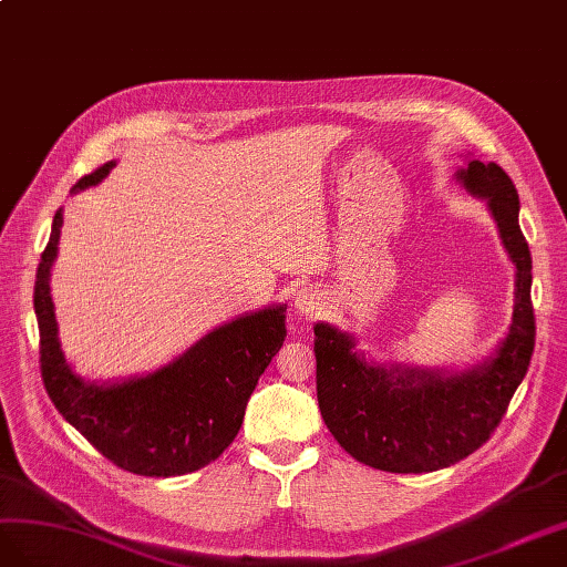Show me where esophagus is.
Listing matches in <instances>:
<instances>
[{
  "label": "esophagus",
  "instance_id": "34e87169",
  "mask_svg": "<svg viewBox=\"0 0 567 567\" xmlns=\"http://www.w3.org/2000/svg\"><path fill=\"white\" fill-rule=\"evenodd\" d=\"M295 309H297V313H301V316H311L313 311H318L316 295L309 292V289H303V292H299L297 299H295Z\"/></svg>",
  "mask_w": 567,
  "mask_h": 567
}]
</instances>
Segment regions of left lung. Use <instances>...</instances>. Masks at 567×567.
Here are the masks:
<instances>
[{
    "label": "left lung",
    "mask_w": 567,
    "mask_h": 567,
    "mask_svg": "<svg viewBox=\"0 0 567 567\" xmlns=\"http://www.w3.org/2000/svg\"><path fill=\"white\" fill-rule=\"evenodd\" d=\"M458 181L484 199L515 264L513 322L489 361L465 373L375 365L355 339L328 322L316 332L320 415L347 454L386 473H432L471 456L506 415L535 351L532 256L517 223L520 199L508 173L473 158Z\"/></svg>",
    "instance_id": "left-lung-1"
}]
</instances>
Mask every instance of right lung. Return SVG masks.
<instances>
[{
  "instance_id": "right-lung-1",
  "label": "right lung",
  "mask_w": 567,
  "mask_h": 567,
  "mask_svg": "<svg viewBox=\"0 0 567 567\" xmlns=\"http://www.w3.org/2000/svg\"><path fill=\"white\" fill-rule=\"evenodd\" d=\"M113 161L80 177L71 192L102 183ZM63 225L52 235L35 275V316L44 390L56 411L113 465L144 477L199 471L233 444L247 401L280 351L287 306H268L216 328L156 373L113 384L87 382L63 359L50 295L52 264Z\"/></svg>"
}]
</instances>
